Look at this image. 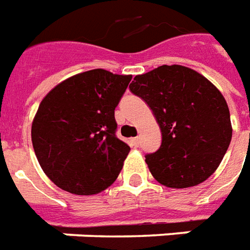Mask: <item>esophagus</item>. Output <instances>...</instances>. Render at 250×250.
Listing matches in <instances>:
<instances>
[{
	"mask_svg": "<svg viewBox=\"0 0 250 250\" xmlns=\"http://www.w3.org/2000/svg\"><path fill=\"white\" fill-rule=\"evenodd\" d=\"M130 144L133 145L134 148L140 146V139H139V137H133V139H130Z\"/></svg>",
	"mask_w": 250,
	"mask_h": 250,
	"instance_id": "34e87169",
	"label": "esophagus"
}]
</instances>
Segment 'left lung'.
I'll return each mask as SVG.
<instances>
[{
    "instance_id": "left-lung-1",
    "label": "left lung",
    "mask_w": 250,
    "mask_h": 250,
    "mask_svg": "<svg viewBox=\"0 0 250 250\" xmlns=\"http://www.w3.org/2000/svg\"><path fill=\"white\" fill-rule=\"evenodd\" d=\"M130 91L149 106L162 130V145L145 156L152 176L172 188L205 182L222 162L231 140L224 95L188 67L160 65L136 75Z\"/></svg>"
}]
</instances>
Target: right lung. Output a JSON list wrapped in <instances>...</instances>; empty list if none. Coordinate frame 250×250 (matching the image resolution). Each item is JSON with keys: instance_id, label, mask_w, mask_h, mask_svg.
<instances>
[{"instance_id": "obj_1", "label": "right lung", "mask_w": 250, "mask_h": 250, "mask_svg": "<svg viewBox=\"0 0 250 250\" xmlns=\"http://www.w3.org/2000/svg\"><path fill=\"white\" fill-rule=\"evenodd\" d=\"M130 79L90 70L59 83L42 101L32 144L44 173L62 190L93 195L114 183L130 150L116 136L114 110Z\"/></svg>"}]
</instances>
